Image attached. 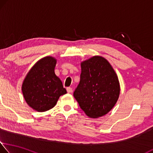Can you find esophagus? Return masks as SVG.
I'll return each instance as SVG.
<instances>
[{"instance_id": "34e87169", "label": "esophagus", "mask_w": 153, "mask_h": 153, "mask_svg": "<svg viewBox=\"0 0 153 153\" xmlns=\"http://www.w3.org/2000/svg\"><path fill=\"white\" fill-rule=\"evenodd\" d=\"M66 90H67V91L68 93H72V88H70V87H68V88H67Z\"/></svg>"}]
</instances>
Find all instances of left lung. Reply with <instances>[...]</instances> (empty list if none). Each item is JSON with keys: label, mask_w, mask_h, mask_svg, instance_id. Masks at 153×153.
Instances as JSON below:
<instances>
[{"label": "left lung", "mask_w": 153, "mask_h": 153, "mask_svg": "<svg viewBox=\"0 0 153 153\" xmlns=\"http://www.w3.org/2000/svg\"><path fill=\"white\" fill-rule=\"evenodd\" d=\"M80 82L74 97L87 116H105L116 105L120 95L118 78L109 62L94 56L81 63Z\"/></svg>", "instance_id": "8db88e82"}]
</instances>
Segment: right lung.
<instances>
[{
  "instance_id": "add662e5",
  "label": "right lung",
  "mask_w": 153,
  "mask_h": 153,
  "mask_svg": "<svg viewBox=\"0 0 153 153\" xmlns=\"http://www.w3.org/2000/svg\"><path fill=\"white\" fill-rule=\"evenodd\" d=\"M57 59L45 57L29 70L23 81L22 91L26 102L39 112L48 111L57 104L60 96L67 93L55 73Z\"/></svg>"
}]
</instances>
